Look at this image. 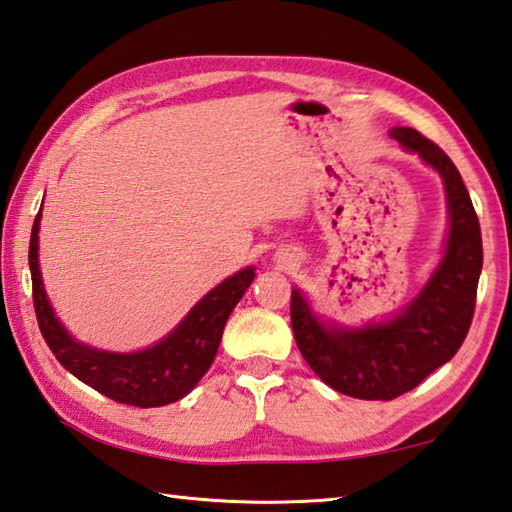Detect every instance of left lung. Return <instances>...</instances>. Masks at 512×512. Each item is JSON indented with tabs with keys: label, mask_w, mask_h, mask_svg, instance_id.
<instances>
[{
	"label": "left lung",
	"mask_w": 512,
	"mask_h": 512,
	"mask_svg": "<svg viewBox=\"0 0 512 512\" xmlns=\"http://www.w3.org/2000/svg\"><path fill=\"white\" fill-rule=\"evenodd\" d=\"M389 136L441 174L450 212L445 255L414 300L392 320L345 329L322 324L309 302L291 293L297 349L324 383L362 401H392L445 365L468 336L483 264L481 228L457 165L412 127Z\"/></svg>",
	"instance_id": "8db88e82"
}]
</instances>
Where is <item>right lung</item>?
<instances>
[{"mask_svg": "<svg viewBox=\"0 0 512 512\" xmlns=\"http://www.w3.org/2000/svg\"><path fill=\"white\" fill-rule=\"evenodd\" d=\"M42 208L31 230L29 266L33 280V306L46 345L60 365L82 383L94 387L116 403L134 407H161L190 394L217 356L228 315L255 280L248 266L201 297L170 336L154 347L136 353H111L91 349L69 336L46 297L40 262H37V232Z\"/></svg>", "mask_w": 512, "mask_h": 512, "instance_id": "add662e5", "label": "right lung"}]
</instances>
